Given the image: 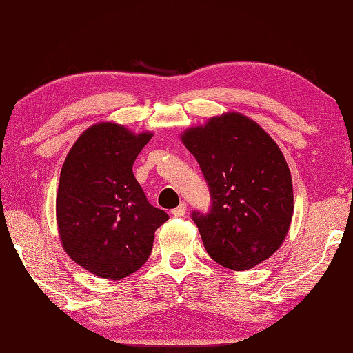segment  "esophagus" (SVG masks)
I'll use <instances>...</instances> for the list:
<instances>
[{
	"label": "esophagus",
	"mask_w": 353,
	"mask_h": 353,
	"mask_svg": "<svg viewBox=\"0 0 353 353\" xmlns=\"http://www.w3.org/2000/svg\"><path fill=\"white\" fill-rule=\"evenodd\" d=\"M171 213H172V216H176V218H182L185 213H187V204H185V202H182L181 205L179 207H176L174 210H171Z\"/></svg>",
	"instance_id": "34e87169"
}]
</instances>
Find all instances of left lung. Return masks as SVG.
Instances as JSON below:
<instances>
[{
    "mask_svg": "<svg viewBox=\"0 0 353 353\" xmlns=\"http://www.w3.org/2000/svg\"><path fill=\"white\" fill-rule=\"evenodd\" d=\"M181 139L210 188V212L191 214L208 255L234 271L270 259L294 212L291 172L277 143L238 112L188 128Z\"/></svg>",
    "mask_w": 353,
    "mask_h": 353,
    "instance_id": "obj_1",
    "label": "left lung"
}]
</instances>
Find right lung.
Returning a JSON list of instances; mask_svg holds the SVG:
<instances>
[{
	"instance_id": "add662e5",
	"label": "right lung",
	"mask_w": 353,
	"mask_h": 353,
	"mask_svg": "<svg viewBox=\"0 0 353 353\" xmlns=\"http://www.w3.org/2000/svg\"><path fill=\"white\" fill-rule=\"evenodd\" d=\"M152 139L117 123L79 135L65 159L56 198L59 236L70 259L94 276L121 280L145 265L168 214L149 204L132 165Z\"/></svg>"
}]
</instances>
